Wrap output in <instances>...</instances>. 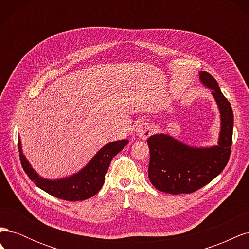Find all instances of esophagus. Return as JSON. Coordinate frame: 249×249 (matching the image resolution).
Masks as SVG:
<instances>
[{
  "instance_id": "esophagus-1",
  "label": "esophagus",
  "mask_w": 249,
  "mask_h": 249,
  "mask_svg": "<svg viewBox=\"0 0 249 249\" xmlns=\"http://www.w3.org/2000/svg\"><path fill=\"white\" fill-rule=\"evenodd\" d=\"M154 129L149 124H141L140 125L137 126L136 129V135L138 137L142 138V139H146L148 136L153 134Z\"/></svg>"
}]
</instances>
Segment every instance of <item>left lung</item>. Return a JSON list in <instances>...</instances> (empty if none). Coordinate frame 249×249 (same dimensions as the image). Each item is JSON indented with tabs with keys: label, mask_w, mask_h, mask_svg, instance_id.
Here are the masks:
<instances>
[{
	"label": "left lung",
	"mask_w": 249,
	"mask_h": 249,
	"mask_svg": "<svg viewBox=\"0 0 249 249\" xmlns=\"http://www.w3.org/2000/svg\"><path fill=\"white\" fill-rule=\"evenodd\" d=\"M199 81L212 90L220 113L217 145L195 147L167 134H155L147 139L149 147L148 178L153 186L170 194L192 193L214 179L227 166L231 155L233 115L217 81L199 71Z\"/></svg>",
	"instance_id": "left-lung-1"
}]
</instances>
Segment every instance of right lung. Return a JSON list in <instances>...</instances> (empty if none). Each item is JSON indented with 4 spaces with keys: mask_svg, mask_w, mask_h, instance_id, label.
Returning a JSON list of instances; mask_svg holds the SVG:
<instances>
[{
    "mask_svg": "<svg viewBox=\"0 0 249 249\" xmlns=\"http://www.w3.org/2000/svg\"><path fill=\"white\" fill-rule=\"evenodd\" d=\"M127 143V139L108 143L80 171L72 176L56 179L44 178L34 170L26 156L22 154L20 139H18V150L22 168L37 187L57 198L78 201L92 197L101 190L105 182V175L108 171L113 157L124 149Z\"/></svg>",
    "mask_w": 249,
    "mask_h": 249,
    "instance_id": "1",
    "label": "right lung"
}]
</instances>
